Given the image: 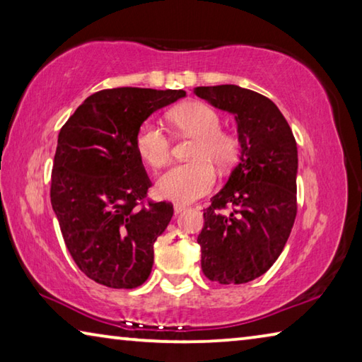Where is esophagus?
<instances>
[{"mask_svg": "<svg viewBox=\"0 0 362 362\" xmlns=\"http://www.w3.org/2000/svg\"><path fill=\"white\" fill-rule=\"evenodd\" d=\"M182 211H185V206H183V204H174V212L175 214H180Z\"/></svg>", "mask_w": 362, "mask_h": 362, "instance_id": "obj_1", "label": "esophagus"}]
</instances>
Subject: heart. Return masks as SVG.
<instances>
[{"label":"heart","instance_id":"obj_1","mask_svg":"<svg viewBox=\"0 0 362 362\" xmlns=\"http://www.w3.org/2000/svg\"><path fill=\"white\" fill-rule=\"evenodd\" d=\"M177 131L194 137L189 158L193 161L177 164L164 173L156 183V193L177 204H187L211 192L216 185V173L228 169L238 161L241 151L240 137L220 129L222 116L204 102H185L168 115ZM139 156L150 168H163L170 159V140L155 121H145L134 137Z\"/></svg>","mask_w":362,"mask_h":362}]
</instances>
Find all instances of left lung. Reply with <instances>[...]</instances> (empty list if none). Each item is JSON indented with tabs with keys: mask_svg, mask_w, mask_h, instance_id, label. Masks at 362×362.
<instances>
[{
	"mask_svg": "<svg viewBox=\"0 0 362 362\" xmlns=\"http://www.w3.org/2000/svg\"><path fill=\"white\" fill-rule=\"evenodd\" d=\"M193 93L236 115L241 156L226 185L204 209L198 236L201 268L220 284H244L283 252L297 216V144L278 107L235 84ZM230 209L228 214H223Z\"/></svg>",
	"mask_w": 362,
	"mask_h": 362,
	"instance_id": "obj_1",
	"label": "left lung"
}]
</instances>
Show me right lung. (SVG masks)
<instances>
[{
  "mask_svg": "<svg viewBox=\"0 0 362 362\" xmlns=\"http://www.w3.org/2000/svg\"><path fill=\"white\" fill-rule=\"evenodd\" d=\"M185 90L103 89L88 97L59 132L51 203L65 246L86 276L112 289L148 279L153 244L174 207L146 199L151 187L134 145L140 124Z\"/></svg>",
  "mask_w": 362,
  "mask_h": 362,
  "instance_id": "1",
  "label": "right lung"
}]
</instances>
